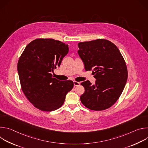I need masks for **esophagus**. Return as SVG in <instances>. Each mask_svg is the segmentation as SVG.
Segmentation results:
<instances>
[{
	"label": "esophagus",
	"mask_w": 148,
	"mask_h": 148,
	"mask_svg": "<svg viewBox=\"0 0 148 148\" xmlns=\"http://www.w3.org/2000/svg\"><path fill=\"white\" fill-rule=\"evenodd\" d=\"M79 84H80V82H77V81H74V86L75 87L79 86Z\"/></svg>",
	"instance_id": "esophagus-1"
}]
</instances>
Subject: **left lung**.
<instances>
[{"instance_id": "1", "label": "left lung", "mask_w": 148, "mask_h": 148, "mask_svg": "<svg viewBox=\"0 0 148 148\" xmlns=\"http://www.w3.org/2000/svg\"><path fill=\"white\" fill-rule=\"evenodd\" d=\"M78 53L86 71L91 70L97 79L94 84L87 80L81 84L85 92L82 103L94 111L112 107L121 96L128 78V70L118 47L105 39L80 42Z\"/></svg>"}]
</instances>
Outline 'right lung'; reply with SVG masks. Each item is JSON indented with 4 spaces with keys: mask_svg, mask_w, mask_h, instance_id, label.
I'll use <instances>...</instances> for the list:
<instances>
[{
    "mask_svg": "<svg viewBox=\"0 0 148 148\" xmlns=\"http://www.w3.org/2000/svg\"><path fill=\"white\" fill-rule=\"evenodd\" d=\"M69 53V46L52 38H37L27 45L17 63L21 88L38 110L53 111L64 103L73 87L71 80L60 81L51 72Z\"/></svg>",
    "mask_w": 148,
    "mask_h": 148,
    "instance_id": "add662e5",
    "label": "right lung"
}]
</instances>
